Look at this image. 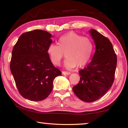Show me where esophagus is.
I'll list each match as a JSON object with an SVG mask.
<instances>
[{
	"mask_svg": "<svg viewBox=\"0 0 128 128\" xmlns=\"http://www.w3.org/2000/svg\"><path fill=\"white\" fill-rule=\"evenodd\" d=\"M62 74L64 75H70V72H62Z\"/></svg>",
	"mask_w": 128,
	"mask_h": 128,
	"instance_id": "1",
	"label": "esophagus"
}]
</instances>
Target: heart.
I'll list each match as a JSON object with an SVG mask.
<instances>
[{
  "instance_id": "b5f03b06",
  "label": "heart",
  "mask_w": 128,
  "mask_h": 128,
  "mask_svg": "<svg viewBox=\"0 0 128 128\" xmlns=\"http://www.w3.org/2000/svg\"><path fill=\"white\" fill-rule=\"evenodd\" d=\"M57 45L52 44L48 48L47 53L50 61L54 65H59L64 53L66 58L64 66L68 69L74 68L76 66L81 68L86 65L93 50V43L91 39L72 32L60 37Z\"/></svg>"
}]
</instances>
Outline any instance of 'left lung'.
I'll return each instance as SVG.
<instances>
[{
	"label": "left lung",
	"instance_id": "left-lung-1",
	"mask_svg": "<svg viewBox=\"0 0 128 128\" xmlns=\"http://www.w3.org/2000/svg\"><path fill=\"white\" fill-rule=\"evenodd\" d=\"M96 46L91 62L79 70L80 81L72 87L74 94L85 102H92L105 95L114 79L117 56L112 43L95 29L89 31Z\"/></svg>",
	"mask_w": 128,
	"mask_h": 128
}]
</instances>
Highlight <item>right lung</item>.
Segmentation results:
<instances>
[{
	"instance_id": "right-lung-1",
	"label": "right lung",
	"mask_w": 128,
	"mask_h": 128,
	"mask_svg": "<svg viewBox=\"0 0 128 128\" xmlns=\"http://www.w3.org/2000/svg\"><path fill=\"white\" fill-rule=\"evenodd\" d=\"M52 35L36 29L23 33L14 46L10 69L18 92L30 101L45 99L56 77L62 74L50 61L47 50Z\"/></svg>"
}]
</instances>
